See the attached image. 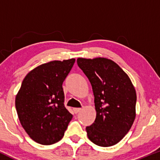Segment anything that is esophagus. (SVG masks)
Returning a JSON list of instances; mask_svg holds the SVG:
<instances>
[{"label":"esophagus","instance_id":"1","mask_svg":"<svg viewBox=\"0 0 160 160\" xmlns=\"http://www.w3.org/2000/svg\"><path fill=\"white\" fill-rule=\"evenodd\" d=\"M81 108H74V112L75 113H78L80 112V111H81Z\"/></svg>","mask_w":160,"mask_h":160}]
</instances>
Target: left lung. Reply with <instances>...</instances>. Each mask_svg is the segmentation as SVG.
Wrapping results in <instances>:
<instances>
[{"mask_svg":"<svg viewBox=\"0 0 160 160\" xmlns=\"http://www.w3.org/2000/svg\"><path fill=\"white\" fill-rule=\"evenodd\" d=\"M92 87L96 118L86 130L92 142L111 147L128 133L135 118L136 92L123 70L105 58H78Z\"/></svg>","mask_w":160,"mask_h":160,"instance_id":"1","label":"left lung"}]
</instances>
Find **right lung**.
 I'll return each instance as SVG.
<instances>
[{"label": "right lung", "instance_id": "obj_1", "mask_svg": "<svg viewBox=\"0 0 160 160\" xmlns=\"http://www.w3.org/2000/svg\"><path fill=\"white\" fill-rule=\"evenodd\" d=\"M74 58L52 61L33 69L24 78L16 96L20 123L37 143L50 145L65 135L73 115L65 107L62 83Z\"/></svg>", "mask_w": 160, "mask_h": 160}]
</instances>
